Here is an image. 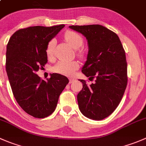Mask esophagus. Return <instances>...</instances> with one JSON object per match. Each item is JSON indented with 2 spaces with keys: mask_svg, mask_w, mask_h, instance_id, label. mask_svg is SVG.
I'll list each match as a JSON object with an SVG mask.
<instances>
[{
  "mask_svg": "<svg viewBox=\"0 0 146 146\" xmlns=\"http://www.w3.org/2000/svg\"><path fill=\"white\" fill-rule=\"evenodd\" d=\"M76 80L75 78H69V83H72L73 82H74Z\"/></svg>",
  "mask_w": 146,
  "mask_h": 146,
  "instance_id": "1",
  "label": "esophagus"
}]
</instances>
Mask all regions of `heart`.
Returning <instances> with one entry per match:
<instances>
[{"label":"heart","mask_w":146,"mask_h":146,"mask_svg":"<svg viewBox=\"0 0 146 146\" xmlns=\"http://www.w3.org/2000/svg\"><path fill=\"white\" fill-rule=\"evenodd\" d=\"M64 38L66 42L74 49H78L82 46L84 40L82 36L78 33L73 31H68L64 34ZM55 46V40L52 39L48 43L46 48V54L48 59H51L54 57ZM79 56H82L83 51L82 50H77ZM80 64L77 61H59L53 67V71L59 74L66 76H71L74 74V72L78 69Z\"/></svg>","instance_id":"b5f03b06"}]
</instances>
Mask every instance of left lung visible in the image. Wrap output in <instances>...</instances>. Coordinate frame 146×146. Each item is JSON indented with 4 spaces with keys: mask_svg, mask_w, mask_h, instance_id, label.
<instances>
[{
    "mask_svg": "<svg viewBox=\"0 0 146 146\" xmlns=\"http://www.w3.org/2000/svg\"><path fill=\"white\" fill-rule=\"evenodd\" d=\"M81 33L88 43V54L82 72L95 82L87 85L77 95L79 108L85 117L103 120L120 104L127 87L125 52L118 36L101 25L70 26Z\"/></svg>",
    "mask_w": 146,
    "mask_h": 146,
    "instance_id": "left-lung-1",
    "label": "left lung"
}]
</instances>
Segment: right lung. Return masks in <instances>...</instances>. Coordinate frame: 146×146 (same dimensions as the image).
Returning <instances> with one entry per match:
<instances>
[{"label":"right lung","instance_id":"1","mask_svg":"<svg viewBox=\"0 0 146 146\" xmlns=\"http://www.w3.org/2000/svg\"><path fill=\"white\" fill-rule=\"evenodd\" d=\"M64 25L31 26L18 30L6 48L5 69L12 92L21 108L30 115L44 118L56 109L61 93L69 83L65 76L51 74L47 82L36 74L47 63V44Z\"/></svg>","mask_w":146,"mask_h":146}]
</instances>
